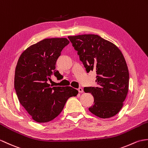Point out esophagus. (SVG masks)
Wrapping results in <instances>:
<instances>
[{
    "instance_id": "34e87169",
    "label": "esophagus",
    "mask_w": 148,
    "mask_h": 148,
    "mask_svg": "<svg viewBox=\"0 0 148 148\" xmlns=\"http://www.w3.org/2000/svg\"><path fill=\"white\" fill-rule=\"evenodd\" d=\"M78 91L79 92H81V93H82V92H84V91H83V89H82V88H79L78 89Z\"/></svg>"
}]
</instances>
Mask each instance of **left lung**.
Returning <instances> with one entry per match:
<instances>
[{
    "mask_svg": "<svg viewBox=\"0 0 148 148\" xmlns=\"http://www.w3.org/2000/svg\"><path fill=\"white\" fill-rule=\"evenodd\" d=\"M68 38L87 73L95 71L97 74L98 87L84 88L94 97V105L89 110L101 119L115 116L122 108L129 91V70L121 51L97 35L69 36Z\"/></svg>",
    "mask_w": 148,
    "mask_h": 148,
    "instance_id": "left-lung-1",
    "label": "left lung"
}]
</instances>
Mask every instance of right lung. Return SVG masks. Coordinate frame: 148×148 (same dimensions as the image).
<instances>
[{
  "instance_id": "right-lung-1",
  "label": "right lung",
  "mask_w": 148,
  "mask_h": 148,
  "mask_svg": "<svg viewBox=\"0 0 148 148\" xmlns=\"http://www.w3.org/2000/svg\"><path fill=\"white\" fill-rule=\"evenodd\" d=\"M69 43L66 38L44 39L27 48L18 59L15 90L21 105L37 122L52 121L62 111L67 99L78 94L71 86L52 87L48 83L52 75H61L56 70V62Z\"/></svg>"
}]
</instances>
